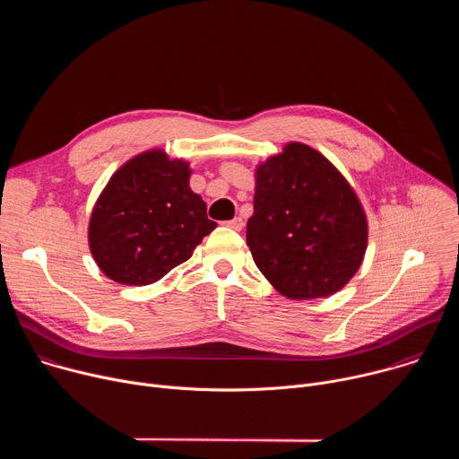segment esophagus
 <instances>
[{
	"label": "esophagus",
	"mask_w": 459,
	"mask_h": 459,
	"mask_svg": "<svg viewBox=\"0 0 459 459\" xmlns=\"http://www.w3.org/2000/svg\"><path fill=\"white\" fill-rule=\"evenodd\" d=\"M243 225H245V223H243V220H241V218H234V220L227 221V227H229V229H232V230H238V232L243 229Z\"/></svg>",
	"instance_id": "1"
}]
</instances>
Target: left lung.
I'll use <instances>...</instances> for the list:
<instances>
[{
  "instance_id": "left-lung-1",
  "label": "left lung",
  "mask_w": 459,
  "mask_h": 459,
  "mask_svg": "<svg viewBox=\"0 0 459 459\" xmlns=\"http://www.w3.org/2000/svg\"><path fill=\"white\" fill-rule=\"evenodd\" d=\"M367 239L358 194L316 149L290 142L255 167L247 245L255 267L285 298L342 290L363 264Z\"/></svg>"
}]
</instances>
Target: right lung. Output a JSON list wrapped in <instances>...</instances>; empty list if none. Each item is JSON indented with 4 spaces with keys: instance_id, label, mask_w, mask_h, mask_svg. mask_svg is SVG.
Returning <instances> with one entry per match:
<instances>
[{
    "instance_id": "add662e5",
    "label": "right lung",
    "mask_w": 459,
    "mask_h": 459,
    "mask_svg": "<svg viewBox=\"0 0 459 459\" xmlns=\"http://www.w3.org/2000/svg\"><path fill=\"white\" fill-rule=\"evenodd\" d=\"M190 172L186 161L152 149L112 174L89 221V247L107 278L151 285L216 229L202 195L188 185Z\"/></svg>"
}]
</instances>
